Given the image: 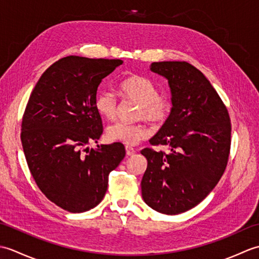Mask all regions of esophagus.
I'll use <instances>...</instances> for the list:
<instances>
[{
	"instance_id": "34e87169",
	"label": "esophagus",
	"mask_w": 259,
	"mask_h": 259,
	"mask_svg": "<svg viewBox=\"0 0 259 259\" xmlns=\"http://www.w3.org/2000/svg\"><path fill=\"white\" fill-rule=\"evenodd\" d=\"M125 152H126V156H134L136 153V149L133 147H130V146H126L125 147Z\"/></svg>"
}]
</instances>
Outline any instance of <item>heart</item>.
<instances>
[{"instance_id":"1","label":"heart","mask_w":259,"mask_h":259,"mask_svg":"<svg viewBox=\"0 0 259 259\" xmlns=\"http://www.w3.org/2000/svg\"><path fill=\"white\" fill-rule=\"evenodd\" d=\"M121 96L139 104L137 118L145 119L152 124L166 122L171 113V102L159 96L158 88L144 75L131 74L118 84ZM95 109L102 118L112 120L117 113V100L109 91H99L95 98ZM150 136V129L145 123L115 122L107 130L110 141L136 146Z\"/></svg>"}]
</instances>
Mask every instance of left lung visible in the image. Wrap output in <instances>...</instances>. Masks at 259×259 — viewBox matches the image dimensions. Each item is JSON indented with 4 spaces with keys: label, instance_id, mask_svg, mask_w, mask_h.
<instances>
[{
    "label": "left lung",
    "instance_id": "left-lung-1",
    "mask_svg": "<svg viewBox=\"0 0 259 259\" xmlns=\"http://www.w3.org/2000/svg\"><path fill=\"white\" fill-rule=\"evenodd\" d=\"M152 72L168 80L171 113L150 139L169 152L145 148L148 166L141 180L148 206L166 214L194 208L209 195L226 169L232 123L210 82L185 61L153 62Z\"/></svg>",
    "mask_w": 259,
    "mask_h": 259
}]
</instances>
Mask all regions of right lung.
I'll return each mask as SVG.
<instances>
[{"mask_svg": "<svg viewBox=\"0 0 259 259\" xmlns=\"http://www.w3.org/2000/svg\"><path fill=\"white\" fill-rule=\"evenodd\" d=\"M119 59H60L41 75L22 119L21 141L27 166L49 200L70 212L101 202L109 174L125 156L122 144L97 146L103 133L95 98Z\"/></svg>", "mask_w": 259, "mask_h": 259, "instance_id": "add662e5", "label": "right lung"}]
</instances>
